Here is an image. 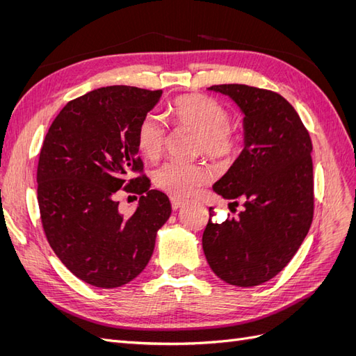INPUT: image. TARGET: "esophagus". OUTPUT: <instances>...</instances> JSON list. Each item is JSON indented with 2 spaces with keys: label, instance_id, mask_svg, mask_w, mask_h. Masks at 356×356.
I'll return each mask as SVG.
<instances>
[{
  "label": "esophagus",
  "instance_id": "1",
  "mask_svg": "<svg viewBox=\"0 0 356 356\" xmlns=\"http://www.w3.org/2000/svg\"><path fill=\"white\" fill-rule=\"evenodd\" d=\"M170 203H172V209L177 211V209H179L182 207V204H184V200L177 199V197H170Z\"/></svg>",
  "mask_w": 356,
  "mask_h": 356
}]
</instances>
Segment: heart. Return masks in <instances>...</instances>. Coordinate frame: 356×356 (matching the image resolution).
Instances as JSON below:
<instances>
[{
    "label": "heart",
    "instance_id": "heart-1",
    "mask_svg": "<svg viewBox=\"0 0 356 356\" xmlns=\"http://www.w3.org/2000/svg\"><path fill=\"white\" fill-rule=\"evenodd\" d=\"M172 122L179 129L197 134L196 153L225 161L236 156L241 144L238 127L230 124L227 110L213 98L203 95L179 96L169 106ZM169 138L166 122L156 113L145 114L136 129L138 149L149 160L163 153ZM154 184L172 197H187L211 181V172L199 163L169 160L153 174Z\"/></svg>",
    "mask_w": 356,
    "mask_h": 356
}]
</instances>
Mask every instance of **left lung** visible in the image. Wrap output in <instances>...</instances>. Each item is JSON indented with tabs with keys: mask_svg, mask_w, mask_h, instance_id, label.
<instances>
[{
	"mask_svg": "<svg viewBox=\"0 0 356 356\" xmlns=\"http://www.w3.org/2000/svg\"><path fill=\"white\" fill-rule=\"evenodd\" d=\"M243 117L245 147L213 184L239 218H209L202 236L212 272L236 286L270 281L296 255L314 218V165L307 129L281 95L246 84H217ZM212 217V208H209Z\"/></svg>",
	"mask_w": 356,
	"mask_h": 356,
	"instance_id": "left-lung-1",
	"label": "left lung"
}]
</instances>
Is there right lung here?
Wrapping results in <instances>:
<instances>
[{
	"label": "right lung",
	"mask_w": 356,
	"mask_h": 356,
	"mask_svg": "<svg viewBox=\"0 0 356 356\" xmlns=\"http://www.w3.org/2000/svg\"><path fill=\"white\" fill-rule=\"evenodd\" d=\"M161 90L108 86L70 101L53 120L37 168L42 229L59 260L86 284L117 288L148 264L170 215L165 193L149 190L136 129ZM141 194L131 216L116 191Z\"/></svg>",
	"instance_id": "1"
}]
</instances>
